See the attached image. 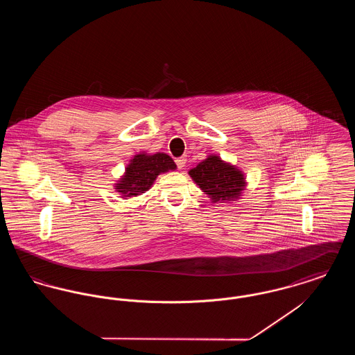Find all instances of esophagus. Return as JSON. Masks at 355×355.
<instances>
[{
	"label": "esophagus",
	"instance_id": "34e87169",
	"mask_svg": "<svg viewBox=\"0 0 355 355\" xmlns=\"http://www.w3.org/2000/svg\"><path fill=\"white\" fill-rule=\"evenodd\" d=\"M175 164H177L178 169H182V168L185 166L186 157H180V158H177V159H175Z\"/></svg>",
	"mask_w": 355,
	"mask_h": 355
}]
</instances>
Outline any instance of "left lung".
Wrapping results in <instances>:
<instances>
[{
    "label": "left lung",
    "mask_w": 355,
    "mask_h": 355,
    "mask_svg": "<svg viewBox=\"0 0 355 355\" xmlns=\"http://www.w3.org/2000/svg\"><path fill=\"white\" fill-rule=\"evenodd\" d=\"M189 175L214 203L238 200L246 186L245 174L218 155H209L190 170Z\"/></svg>",
    "instance_id": "obj_1"
}]
</instances>
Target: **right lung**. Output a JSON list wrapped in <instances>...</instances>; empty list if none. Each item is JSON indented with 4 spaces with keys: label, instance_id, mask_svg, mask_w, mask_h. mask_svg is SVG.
Masks as SVG:
<instances>
[{
    "label": "right lung",
    "instance_id": "add662e5",
    "mask_svg": "<svg viewBox=\"0 0 355 355\" xmlns=\"http://www.w3.org/2000/svg\"><path fill=\"white\" fill-rule=\"evenodd\" d=\"M175 168L171 157L165 153H139L125 169V174L119 178V184H116V190L125 200L139 196L150 189L161 173L175 170Z\"/></svg>",
    "mask_w": 355,
    "mask_h": 355
}]
</instances>
